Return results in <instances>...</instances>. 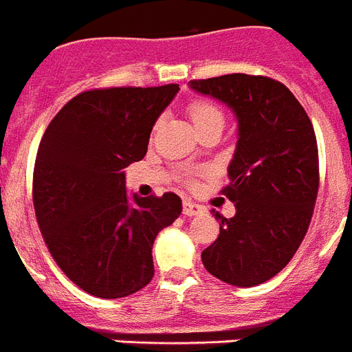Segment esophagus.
<instances>
[{
	"label": "esophagus",
	"mask_w": 352,
	"mask_h": 352,
	"mask_svg": "<svg viewBox=\"0 0 352 352\" xmlns=\"http://www.w3.org/2000/svg\"><path fill=\"white\" fill-rule=\"evenodd\" d=\"M183 213H185L187 217L201 215V213H205V206L197 205V203H192V201H185V203H183Z\"/></svg>",
	"instance_id": "esophagus-1"
}]
</instances>
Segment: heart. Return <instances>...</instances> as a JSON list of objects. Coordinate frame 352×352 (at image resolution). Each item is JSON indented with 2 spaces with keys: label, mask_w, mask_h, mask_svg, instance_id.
<instances>
[{
  "label": "heart",
  "mask_w": 352,
  "mask_h": 352,
  "mask_svg": "<svg viewBox=\"0 0 352 352\" xmlns=\"http://www.w3.org/2000/svg\"><path fill=\"white\" fill-rule=\"evenodd\" d=\"M188 116H190L192 122L197 128H203L206 124H212V122H222L224 121V116H222V110L212 101H206V99H196L192 101L190 107H188Z\"/></svg>",
  "instance_id": "b5f03b06"
}]
</instances>
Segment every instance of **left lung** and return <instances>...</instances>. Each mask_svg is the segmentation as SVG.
<instances>
[{
    "mask_svg": "<svg viewBox=\"0 0 352 352\" xmlns=\"http://www.w3.org/2000/svg\"><path fill=\"white\" fill-rule=\"evenodd\" d=\"M188 85L226 103L239 122L230 183L221 190L236 213L213 212L221 231L201 253L203 265L233 287L265 283L292 260L314 215L319 151L310 117L272 78L236 73Z\"/></svg>",
    "mask_w": 352,
    "mask_h": 352,
    "instance_id": "obj_1",
    "label": "left lung"
}]
</instances>
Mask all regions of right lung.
Wrapping results in <instances>:
<instances>
[{
    "mask_svg": "<svg viewBox=\"0 0 352 352\" xmlns=\"http://www.w3.org/2000/svg\"><path fill=\"white\" fill-rule=\"evenodd\" d=\"M178 83L74 96L50 122L33 169V206L51 256L74 285L119 299L155 276L156 235L182 213L174 192L126 194L124 167L142 160Z\"/></svg>",
    "mask_w": 352,
    "mask_h": 352,
    "instance_id": "obj_1",
    "label": "right lung"
}]
</instances>
